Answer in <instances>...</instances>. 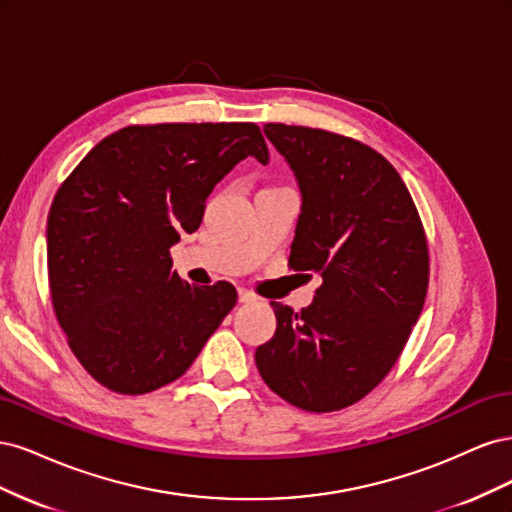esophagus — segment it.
<instances>
[{
	"mask_svg": "<svg viewBox=\"0 0 512 512\" xmlns=\"http://www.w3.org/2000/svg\"><path fill=\"white\" fill-rule=\"evenodd\" d=\"M239 301L241 303H254L256 301V294L250 292V290H245V288H239Z\"/></svg>",
	"mask_w": 512,
	"mask_h": 512,
	"instance_id": "34e87169",
	"label": "esophagus"
}]
</instances>
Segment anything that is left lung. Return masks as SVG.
Returning <instances> with one entry per match:
<instances>
[{
  "label": "left lung",
  "instance_id": "left-lung-1",
  "mask_svg": "<svg viewBox=\"0 0 512 512\" xmlns=\"http://www.w3.org/2000/svg\"><path fill=\"white\" fill-rule=\"evenodd\" d=\"M262 130L301 192L288 262L320 273L322 286L301 312L271 301L277 329L258 346L256 367L288 404L342 410L389 374L423 312V224L406 183L378 151L316 128Z\"/></svg>",
  "mask_w": 512,
  "mask_h": 512
}]
</instances>
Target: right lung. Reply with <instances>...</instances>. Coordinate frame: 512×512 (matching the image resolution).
<instances>
[{
  "label": "right lung",
  "mask_w": 512,
  "mask_h": 512,
  "mask_svg": "<svg viewBox=\"0 0 512 512\" xmlns=\"http://www.w3.org/2000/svg\"><path fill=\"white\" fill-rule=\"evenodd\" d=\"M250 156L269 162L256 123L128 126L61 183L46 222L51 299L74 356L106 389L143 395L177 380L235 307L228 282H183L170 247Z\"/></svg>",
  "instance_id": "right-lung-1"
}]
</instances>
